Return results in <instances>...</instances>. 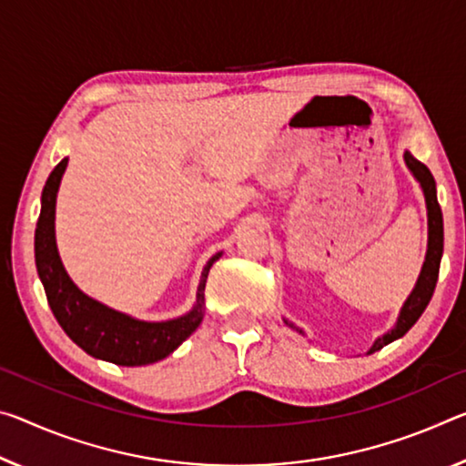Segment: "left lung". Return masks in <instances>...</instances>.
<instances>
[{
	"label": "left lung",
	"mask_w": 466,
	"mask_h": 466,
	"mask_svg": "<svg viewBox=\"0 0 466 466\" xmlns=\"http://www.w3.org/2000/svg\"><path fill=\"white\" fill-rule=\"evenodd\" d=\"M404 164L410 169V174L415 176L417 182L420 184L425 195V205H427V253H425V261L423 268H420L419 279L412 292L409 294V299L404 300V305L400 309V315H398L396 326L388 331V334L380 336L375 339L371 349H369V354L381 350L383 346L394 342V339L402 338L406 331H409L412 326H415L417 319L430 305V300L433 297L435 284H438V276H440V261L441 255H444V218H441V209L438 203V190H435V180L430 169H427L425 164H420L419 159L412 157L409 151H404ZM286 326H290L292 329H297L299 334H302V329H299L294 323L286 321Z\"/></svg>",
	"instance_id": "obj_1"
}]
</instances>
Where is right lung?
<instances>
[{
  "label": "right lung",
  "mask_w": 466,
  "mask_h": 466,
  "mask_svg": "<svg viewBox=\"0 0 466 466\" xmlns=\"http://www.w3.org/2000/svg\"><path fill=\"white\" fill-rule=\"evenodd\" d=\"M66 166L68 157H64L49 174L41 195V213L35 230V263L51 311L72 342L95 359L124 367L157 363L201 326L207 276L221 253L213 255L205 265L195 307L176 319L140 321L86 297L66 273L56 245V197Z\"/></svg>",
  "instance_id": "obj_1"
}]
</instances>
